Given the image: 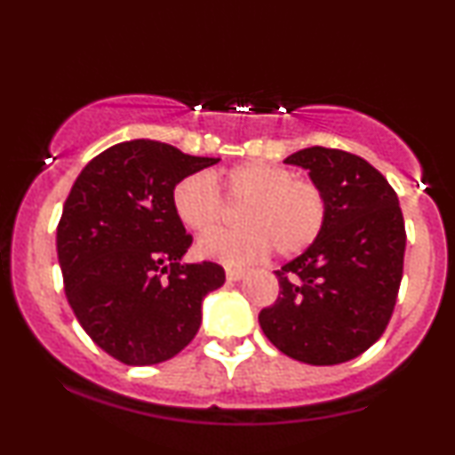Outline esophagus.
<instances>
[{
    "instance_id": "34e87169",
    "label": "esophagus",
    "mask_w": 455,
    "mask_h": 455,
    "mask_svg": "<svg viewBox=\"0 0 455 455\" xmlns=\"http://www.w3.org/2000/svg\"><path fill=\"white\" fill-rule=\"evenodd\" d=\"M243 275H245V269H242V267H227V280L237 282V280H242Z\"/></svg>"
}]
</instances>
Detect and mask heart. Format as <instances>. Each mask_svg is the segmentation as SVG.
<instances>
[{
    "label": "heart",
    "instance_id": "heart-1",
    "mask_svg": "<svg viewBox=\"0 0 455 455\" xmlns=\"http://www.w3.org/2000/svg\"><path fill=\"white\" fill-rule=\"evenodd\" d=\"M224 196L243 203L239 228H222L201 239L196 252L224 265H245L275 248L295 257L316 242L327 218L321 186L295 177L291 169L269 162H242L220 175L192 173L173 188V210L192 233H207L220 222Z\"/></svg>",
    "mask_w": 455,
    "mask_h": 455
}]
</instances>
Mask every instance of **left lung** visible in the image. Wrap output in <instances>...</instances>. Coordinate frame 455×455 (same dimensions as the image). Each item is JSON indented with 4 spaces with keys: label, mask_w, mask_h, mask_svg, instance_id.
<instances>
[{
    "label": "left lung",
    "mask_w": 455,
    "mask_h": 455,
    "mask_svg": "<svg viewBox=\"0 0 455 455\" xmlns=\"http://www.w3.org/2000/svg\"><path fill=\"white\" fill-rule=\"evenodd\" d=\"M307 171L327 198L316 242L275 271L280 295L259 315L269 342L297 362L344 363L383 336L404 265L398 195L370 162L307 148L284 160Z\"/></svg>",
    "instance_id": "1"
}]
</instances>
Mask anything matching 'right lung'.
Masks as SVG:
<instances>
[{
	"instance_id": "1",
	"label": "right lung",
	"mask_w": 455,
	"mask_h": 455,
	"mask_svg": "<svg viewBox=\"0 0 455 455\" xmlns=\"http://www.w3.org/2000/svg\"><path fill=\"white\" fill-rule=\"evenodd\" d=\"M220 158L137 139L104 149L76 177L57 224V259L75 316L126 365L175 357L201 327V304L224 284L212 260L184 263L192 235L173 210L180 180Z\"/></svg>"
}]
</instances>
